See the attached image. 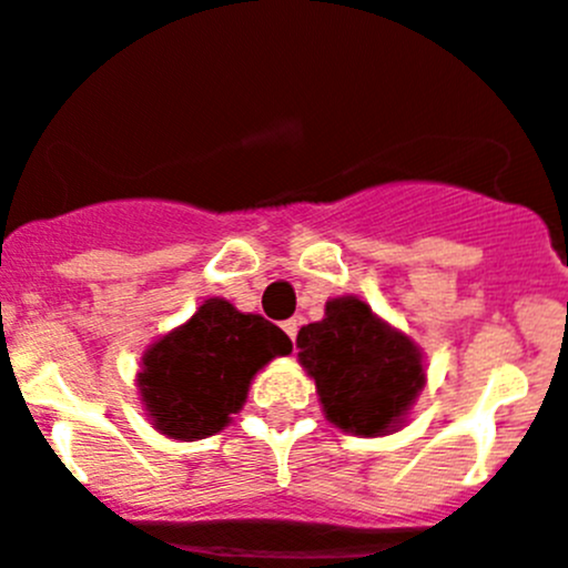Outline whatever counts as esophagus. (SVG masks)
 Masks as SVG:
<instances>
[{"mask_svg":"<svg viewBox=\"0 0 568 568\" xmlns=\"http://www.w3.org/2000/svg\"><path fill=\"white\" fill-rule=\"evenodd\" d=\"M283 329L288 333L291 341H296V333H300V322H296V318H288V322H283Z\"/></svg>","mask_w":568,"mask_h":568,"instance_id":"1","label":"esophagus"}]
</instances>
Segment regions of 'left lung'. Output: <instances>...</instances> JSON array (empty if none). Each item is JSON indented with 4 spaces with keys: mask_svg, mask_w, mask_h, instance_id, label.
<instances>
[{
    "mask_svg": "<svg viewBox=\"0 0 568 568\" xmlns=\"http://www.w3.org/2000/svg\"><path fill=\"white\" fill-rule=\"evenodd\" d=\"M296 346L327 422L352 436L394 433L424 388L418 346L357 296L329 300L322 322L300 329Z\"/></svg>",
    "mask_w": 568,
    "mask_h": 568,
    "instance_id": "left-lung-1",
    "label": "left lung"
}]
</instances>
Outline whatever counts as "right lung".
Listing matches in <instances>:
<instances>
[{
	"instance_id": "right-lung-1",
	"label": "right lung",
	"mask_w": 568,
	"mask_h": 568,
	"mask_svg": "<svg viewBox=\"0 0 568 568\" xmlns=\"http://www.w3.org/2000/svg\"><path fill=\"white\" fill-rule=\"evenodd\" d=\"M288 352L291 338L277 324L211 296L141 357L138 390L146 416L178 442L213 436L244 407L252 377Z\"/></svg>"
}]
</instances>
